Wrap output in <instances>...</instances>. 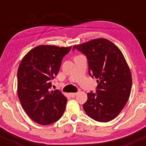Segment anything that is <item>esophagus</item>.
I'll return each instance as SVG.
<instances>
[{
	"instance_id": "obj_1",
	"label": "esophagus",
	"mask_w": 146,
	"mask_h": 146,
	"mask_svg": "<svg viewBox=\"0 0 146 146\" xmlns=\"http://www.w3.org/2000/svg\"><path fill=\"white\" fill-rule=\"evenodd\" d=\"M77 94H78L77 93H71L69 95H70V96L71 97V98H75V97L77 95Z\"/></svg>"
}]
</instances>
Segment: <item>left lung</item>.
Returning <instances> with one entry per match:
<instances>
[{"mask_svg":"<svg viewBox=\"0 0 146 146\" xmlns=\"http://www.w3.org/2000/svg\"><path fill=\"white\" fill-rule=\"evenodd\" d=\"M86 56L88 73L98 79L96 93H88L83 108L93 119H114L126 104L132 88V75L123 53L115 44L98 38L73 46Z\"/></svg>","mask_w":146,"mask_h":146,"instance_id":"1","label":"left lung"}]
</instances>
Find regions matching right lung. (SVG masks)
Returning a JSON list of instances; mask_svg holds the SVG:
<instances>
[{
	"instance_id": "1",
	"label": "right lung",
	"mask_w": 146,
	"mask_h": 146,
	"mask_svg": "<svg viewBox=\"0 0 146 146\" xmlns=\"http://www.w3.org/2000/svg\"><path fill=\"white\" fill-rule=\"evenodd\" d=\"M71 46L40 45L21 60L17 73L18 96L33 121L48 125L62 116L67 98L59 90H51V80L59 72L62 60Z\"/></svg>"
}]
</instances>
